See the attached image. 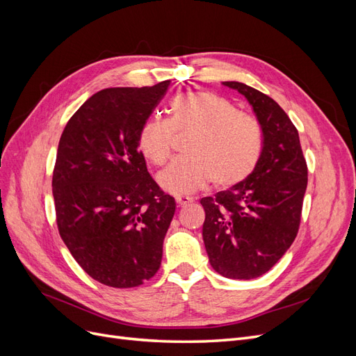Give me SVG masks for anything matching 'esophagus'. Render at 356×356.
I'll return each mask as SVG.
<instances>
[{
	"label": "esophagus",
	"mask_w": 356,
	"mask_h": 356,
	"mask_svg": "<svg viewBox=\"0 0 356 356\" xmlns=\"http://www.w3.org/2000/svg\"><path fill=\"white\" fill-rule=\"evenodd\" d=\"M175 202H177V207H178V208H184V207H187L188 203H191L193 200H191L190 197H181V196H179V197L175 199Z\"/></svg>",
	"instance_id": "1"
}]
</instances>
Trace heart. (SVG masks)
Returning a JSON list of instances; mask_svg holds the SVG:
<instances>
[{"instance_id":"b5f03b06","label":"heart","mask_w":356,"mask_h":356,"mask_svg":"<svg viewBox=\"0 0 356 356\" xmlns=\"http://www.w3.org/2000/svg\"><path fill=\"white\" fill-rule=\"evenodd\" d=\"M174 132H193L179 157L160 172L159 186L182 196L207 187H233L250 177L263 152V134L254 118L239 114L218 95L190 92L169 104V118L152 117L138 135L141 153L156 166L170 157Z\"/></svg>"}]
</instances>
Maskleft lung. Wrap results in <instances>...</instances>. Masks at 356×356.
<instances>
[{
  "instance_id": "left-lung-1",
  "label": "left lung",
  "mask_w": 356,
  "mask_h": 356,
  "mask_svg": "<svg viewBox=\"0 0 356 356\" xmlns=\"http://www.w3.org/2000/svg\"><path fill=\"white\" fill-rule=\"evenodd\" d=\"M252 106L263 134V152L241 184L200 200L202 236L215 272L230 279H254L281 260L294 242L307 166L296 126L270 96L239 81H222Z\"/></svg>"
}]
</instances>
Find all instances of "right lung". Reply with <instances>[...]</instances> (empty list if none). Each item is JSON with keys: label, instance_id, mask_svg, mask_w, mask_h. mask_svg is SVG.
Listing matches in <instances>:
<instances>
[{"label": "right lung", "instance_id": "1", "mask_svg": "<svg viewBox=\"0 0 356 356\" xmlns=\"http://www.w3.org/2000/svg\"><path fill=\"white\" fill-rule=\"evenodd\" d=\"M169 83L95 93L60 136L51 181L59 234L104 285L138 286L161 263L175 199L149 177L138 135Z\"/></svg>", "mask_w": 356, "mask_h": 356}]
</instances>
